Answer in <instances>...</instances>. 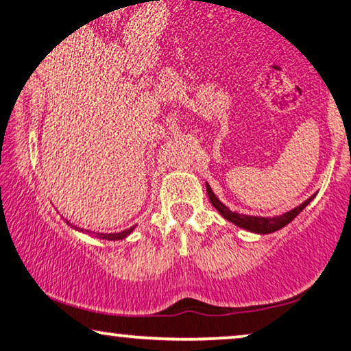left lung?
I'll list each match as a JSON object with an SVG mask.
<instances>
[{"mask_svg": "<svg viewBox=\"0 0 351 351\" xmlns=\"http://www.w3.org/2000/svg\"><path fill=\"white\" fill-rule=\"evenodd\" d=\"M206 193H208L211 205L218 210V213L221 215L224 219H228V221L236 224V226L245 229V231L255 232V234H270V232H275V231H278V229L285 228L287 224L291 223L293 219H295L296 216L300 215L301 211L304 210L306 206L311 203V200L314 198V195L308 198L304 203H301L300 206H296V208L288 211V213L274 216V218L267 216L265 218V216H249V215H242V213H236V211H231L221 200H219L218 197L215 195V192L211 190L208 182H206Z\"/></svg>", "mask_w": 351, "mask_h": 351, "instance_id": "8db88e82", "label": "left lung"}]
</instances>
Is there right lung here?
Listing matches in <instances>:
<instances>
[{"instance_id": "add662e5", "label": "right lung", "mask_w": 351, "mask_h": 351, "mask_svg": "<svg viewBox=\"0 0 351 351\" xmlns=\"http://www.w3.org/2000/svg\"><path fill=\"white\" fill-rule=\"evenodd\" d=\"M133 229H135V226H132L130 229H125V231H122V232H112V234H99V236H102V239H107V241H122V239H125V237H128L130 234H132Z\"/></svg>"}]
</instances>
